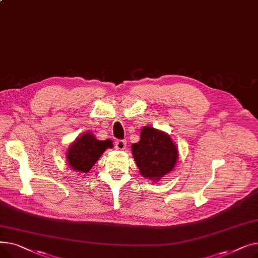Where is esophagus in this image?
<instances>
[{
	"label": "esophagus",
	"instance_id": "obj_1",
	"mask_svg": "<svg viewBox=\"0 0 258 258\" xmlns=\"http://www.w3.org/2000/svg\"><path fill=\"white\" fill-rule=\"evenodd\" d=\"M115 146L118 151H123L126 146V141L125 140H117L115 142Z\"/></svg>",
	"mask_w": 258,
	"mask_h": 258
}]
</instances>
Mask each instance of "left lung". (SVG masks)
Masks as SVG:
<instances>
[{"instance_id": "1", "label": "left lung", "mask_w": 258, "mask_h": 258, "mask_svg": "<svg viewBox=\"0 0 258 258\" xmlns=\"http://www.w3.org/2000/svg\"><path fill=\"white\" fill-rule=\"evenodd\" d=\"M132 153L140 173L154 182L170 172L179 158L169 135L151 126L142 127L140 141L132 145Z\"/></svg>"}]
</instances>
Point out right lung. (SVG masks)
<instances>
[{"label": "right lung", "mask_w": 258, "mask_h": 258, "mask_svg": "<svg viewBox=\"0 0 258 258\" xmlns=\"http://www.w3.org/2000/svg\"><path fill=\"white\" fill-rule=\"evenodd\" d=\"M112 146L111 140L100 141L95 138L93 134L86 133L68 148V164L78 172H89L106 148Z\"/></svg>", "instance_id": "add662e5"}]
</instances>
